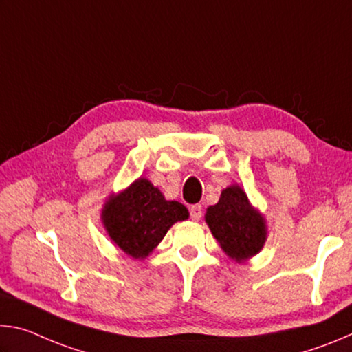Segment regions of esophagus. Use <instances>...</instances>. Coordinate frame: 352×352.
Here are the masks:
<instances>
[{"label":"esophagus","instance_id":"esophagus-1","mask_svg":"<svg viewBox=\"0 0 352 352\" xmlns=\"http://www.w3.org/2000/svg\"><path fill=\"white\" fill-rule=\"evenodd\" d=\"M189 214H190V219L195 220V222H199V220L201 219V206L200 205H192L189 208Z\"/></svg>","mask_w":352,"mask_h":352}]
</instances>
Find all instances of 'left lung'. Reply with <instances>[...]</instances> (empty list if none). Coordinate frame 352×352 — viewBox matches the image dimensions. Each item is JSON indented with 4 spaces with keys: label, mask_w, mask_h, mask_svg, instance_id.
<instances>
[{
    "label": "left lung",
    "mask_w": 352,
    "mask_h": 352,
    "mask_svg": "<svg viewBox=\"0 0 352 352\" xmlns=\"http://www.w3.org/2000/svg\"><path fill=\"white\" fill-rule=\"evenodd\" d=\"M205 220L212 236L231 259L243 262L258 254L264 247L265 219L250 205L247 194L237 184L222 190L217 204L206 210Z\"/></svg>",
    "instance_id": "1"
}]
</instances>
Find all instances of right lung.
Returning a JSON list of instances; mask_svg holds the SVG:
<instances>
[{"label": "right lung", "instance_id": "1", "mask_svg": "<svg viewBox=\"0 0 352 352\" xmlns=\"http://www.w3.org/2000/svg\"><path fill=\"white\" fill-rule=\"evenodd\" d=\"M188 217L186 206L166 200L147 178H138L122 192L110 195L100 214L110 239L133 259L147 258L170 226Z\"/></svg>", "mask_w": 352, "mask_h": 352}]
</instances>
